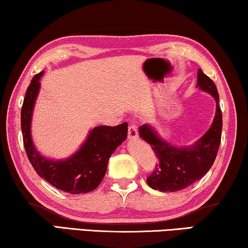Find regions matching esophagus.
Wrapping results in <instances>:
<instances>
[{
    "label": "esophagus",
    "instance_id": "34e87169",
    "mask_svg": "<svg viewBox=\"0 0 248 248\" xmlns=\"http://www.w3.org/2000/svg\"><path fill=\"white\" fill-rule=\"evenodd\" d=\"M137 137H138V130H137V127L136 124H129V128H128V138L130 140H134L136 139Z\"/></svg>",
    "mask_w": 248,
    "mask_h": 248
}]
</instances>
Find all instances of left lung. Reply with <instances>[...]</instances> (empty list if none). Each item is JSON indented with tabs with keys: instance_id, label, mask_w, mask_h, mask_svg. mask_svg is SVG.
<instances>
[{
	"instance_id": "1",
	"label": "left lung",
	"mask_w": 248,
	"mask_h": 248,
	"mask_svg": "<svg viewBox=\"0 0 248 248\" xmlns=\"http://www.w3.org/2000/svg\"><path fill=\"white\" fill-rule=\"evenodd\" d=\"M197 86L212 94L216 101V113L208 131L189 147H176L161 139L157 131L149 124L139 128L141 139L149 143L159 159L155 171L147 178L153 189L159 191L182 190L204 177L216 159L221 138V117L218 106L219 95L215 83L202 69L197 73Z\"/></svg>"
}]
</instances>
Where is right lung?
Listing matches in <instances>:
<instances>
[{"label": "right lung", "instance_id": "obj_1", "mask_svg": "<svg viewBox=\"0 0 248 248\" xmlns=\"http://www.w3.org/2000/svg\"><path fill=\"white\" fill-rule=\"evenodd\" d=\"M43 73L42 71L33 77L21 110V128L28 158L36 173L58 189L73 195L89 193L100 185L110 156L127 138L128 124L93 128L80 149L64 160H53L42 156L33 145L31 123Z\"/></svg>", "mask_w": 248, "mask_h": 248}]
</instances>
